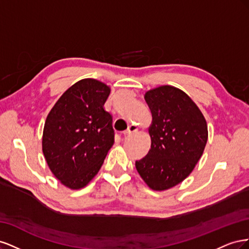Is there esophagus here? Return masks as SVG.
<instances>
[{
  "mask_svg": "<svg viewBox=\"0 0 249 249\" xmlns=\"http://www.w3.org/2000/svg\"><path fill=\"white\" fill-rule=\"evenodd\" d=\"M137 131H138V127L136 125L131 124V125H129V127H127V130H125L124 132V136H127V135H131V134L137 132Z\"/></svg>",
  "mask_w": 249,
  "mask_h": 249,
  "instance_id": "obj_1",
  "label": "esophagus"
}]
</instances>
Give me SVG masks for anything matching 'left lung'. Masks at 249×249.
Segmentation results:
<instances>
[{
    "label": "left lung",
    "instance_id": "1",
    "mask_svg": "<svg viewBox=\"0 0 249 249\" xmlns=\"http://www.w3.org/2000/svg\"><path fill=\"white\" fill-rule=\"evenodd\" d=\"M144 99L153 117L148 127L152 144L135 166L150 189L164 191L192 172L205 150L208 125L196 104L177 87L150 89Z\"/></svg>",
    "mask_w": 249,
    "mask_h": 249
}]
</instances>
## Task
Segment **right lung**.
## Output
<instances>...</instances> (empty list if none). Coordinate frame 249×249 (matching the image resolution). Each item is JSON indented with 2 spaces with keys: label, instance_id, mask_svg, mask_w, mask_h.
I'll use <instances>...</instances> for the list:
<instances>
[{
  "label": "right lung",
  "instance_id": "add662e5",
  "mask_svg": "<svg viewBox=\"0 0 249 249\" xmlns=\"http://www.w3.org/2000/svg\"><path fill=\"white\" fill-rule=\"evenodd\" d=\"M110 91L101 81L80 80L48 114L42 152L53 175L70 189L89 184L114 143L112 115L104 108Z\"/></svg>",
  "mask_w": 249,
  "mask_h": 249
}]
</instances>
